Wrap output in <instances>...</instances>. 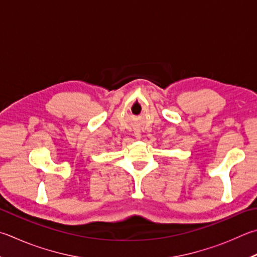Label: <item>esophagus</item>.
Here are the masks:
<instances>
[{
  "instance_id": "esophagus-1",
  "label": "esophagus",
  "mask_w": 257,
  "mask_h": 257,
  "mask_svg": "<svg viewBox=\"0 0 257 257\" xmlns=\"http://www.w3.org/2000/svg\"><path fill=\"white\" fill-rule=\"evenodd\" d=\"M135 136H136V137L139 139V138H141V133H139V132H135Z\"/></svg>"
}]
</instances>
